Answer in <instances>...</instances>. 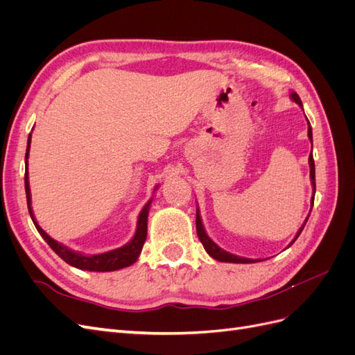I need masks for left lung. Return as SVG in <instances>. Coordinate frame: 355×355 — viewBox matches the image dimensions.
Masks as SVG:
<instances>
[{"label": "left lung", "instance_id": "8db88e82", "mask_svg": "<svg viewBox=\"0 0 355 355\" xmlns=\"http://www.w3.org/2000/svg\"><path fill=\"white\" fill-rule=\"evenodd\" d=\"M290 99H292L295 103H297L300 108H302V101L299 99L297 93L292 92L290 93ZM308 121V118H306ZM308 139L311 141V144H313V128H311V124L308 121ZM308 163H309V178H311V185H313V197H311V209H313V204H314V196H315V164H314V158H313V153H311L309 158H308ZM309 218V214H308ZM308 218L305 219V222L302 223V227L299 228V231L296 232L293 241L290 243L287 247L292 245L296 239L300 235V232H302L305 223L308 220ZM196 225H197V235L200 241L202 243L204 249H206V252L213 257V259H216L219 262H230V263H256V262H261V259H249V257H243V256H237L234 253H230L227 250H223L222 247H219L216 243H214L209 235L206 232V230H204V225H202V220H201V216H200V210L197 209V219H196Z\"/></svg>", "mask_w": 355, "mask_h": 355}]
</instances>
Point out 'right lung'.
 I'll list each match as a JSON object with an SVG mask.
<instances>
[{"mask_svg":"<svg viewBox=\"0 0 355 355\" xmlns=\"http://www.w3.org/2000/svg\"><path fill=\"white\" fill-rule=\"evenodd\" d=\"M29 149H31V135L28 137V146H26V155H25V191H26L28 210H29L31 219H32V222H34L37 231L41 234V237L46 240V243L51 247V250L55 252L59 257H62V259L67 263H69L71 266H75V268H78V270H84V271L110 272V271L123 270V268L133 265L137 261L139 254H141L142 247L146 240L148 214H149V209H151L153 198L145 204L141 213H139L136 232L133 235V239L127 244H124L123 247H118V249L99 253V254H84L80 252H75V250L69 249V247H67L65 244L53 240L50 235L40 227L35 216H34V210H32V206H31V188H29V171H28ZM155 189H157V187H155Z\"/></svg>","mask_w":355,"mask_h":355,"instance_id":"obj_1","label":"right lung"}]
</instances>
